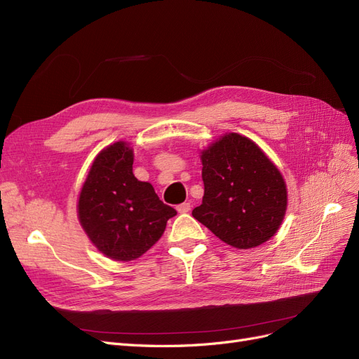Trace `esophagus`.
Segmentation results:
<instances>
[{
	"mask_svg": "<svg viewBox=\"0 0 359 359\" xmlns=\"http://www.w3.org/2000/svg\"><path fill=\"white\" fill-rule=\"evenodd\" d=\"M177 210H178V212H181V214H186V212H189V211L191 210V205H190V202H184V203H181V205L177 206Z\"/></svg>",
	"mask_w": 359,
	"mask_h": 359,
	"instance_id": "34e87169",
	"label": "esophagus"
}]
</instances>
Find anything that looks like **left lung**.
Segmentation results:
<instances>
[{"mask_svg":"<svg viewBox=\"0 0 359 359\" xmlns=\"http://www.w3.org/2000/svg\"><path fill=\"white\" fill-rule=\"evenodd\" d=\"M202 203L193 217L236 248L268 241L283 222V177L252 140L231 133L202 153Z\"/></svg>","mask_w":359,"mask_h":359,"instance_id":"8db88e82","label":"left lung"}]
</instances>
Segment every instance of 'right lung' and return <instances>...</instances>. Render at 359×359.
Wrapping results in <instances>:
<instances>
[{"instance_id":"obj_1","label":"right lung","mask_w":359,"mask_h":359,"mask_svg":"<svg viewBox=\"0 0 359 359\" xmlns=\"http://www.w3.org/2000/svg\"><path fill=\"white\" fill-rule=\"evenodd\" d=\"M79 220L90 240L115 260H133L153 247L177 211L149 182L133 175V151L116 142L95 157L79 196Z\"/></svg>"}]
</instances>
